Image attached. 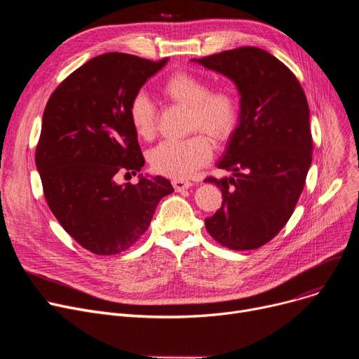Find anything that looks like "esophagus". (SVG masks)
<instances>
[{
	"instance_id": "esophagus-1",
	"label": "esophagus",
	"mask_w": 359,
	"mask_h": 359,
	"mask_svg": "<svg viewBox=\"0 0 359 359\" xmlns=\"http://www.w3.org/2000/svg\"><path fill=\"white\" fill-rule=\"evenodd\" d=\"M172 184H173V187H175V189H176L177 192L184 191V189H189L191 186H194L192 182L183 180V179H173V180H172Z\"/></svg>"
}]
</instances>
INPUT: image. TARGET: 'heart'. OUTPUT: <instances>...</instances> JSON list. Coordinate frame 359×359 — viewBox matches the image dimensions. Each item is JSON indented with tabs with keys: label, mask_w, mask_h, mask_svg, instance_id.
Instances as JSON below:
<instances>
[{
	"label": "heart",
	"mask_w": 359,
	"mask_h": 359,
	"mask_svg": "<svg viewBox=\"0 0 359 359\" xmlns=\"http://www.w3.org/2000/svg\"><path fill=\"white\" fill-rule=\"evenodd\" d=\"M160 93L165 100L187 107V132H206L217 142L233 135L238 122V102L229 87L208 90V84L198 75L177 71L164 80ZM128 116L140 138L154 137L157 113L147 94L138 93L132 97ZM212 154L211 140L203 134H194L182 141H163L149 151L148 161L158 175L186 179L208 164Z\"/></svg>",
	"instance_id": "heart-1"
}]
</instances>
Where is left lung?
I'll list each match as a JSON object with an SVG mask.
<instances>
[{"label":"left lung","instance_id":"8db88e82","mask_svg":"<svg viewBox=\"0 0 359 359\" xmlns=\"http://www.w3.org/2000/svg\"><path fill=\"white\" fill-rule=\"evenodd\" d=\"M230 79L240 94L238 125L218 167L234 177H206L222 205L205 218L222 246L252 250L271 241L294 212L311 164L310 110L295 75L260 48L192 60Z\"/></svg>","mask_w":359,"mask_h":359}]
</instances>
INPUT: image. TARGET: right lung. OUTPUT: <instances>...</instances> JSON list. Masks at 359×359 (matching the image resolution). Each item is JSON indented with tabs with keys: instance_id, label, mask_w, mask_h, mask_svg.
<instances>
[{
	"instance_id": "obj_1",
	"label": "right lung",
	"mask_w": 359,
	"mask_h": 359,
	"mask_svg": "<svg viewBox=\"0 0 359 359\" xmlns=\"http://www.w3.org/2000/svg\"><path fill=\"white\" fill-rule=\"evenodd\" d=\"M167 64L135 55L96 56L56 87L43 111L36 167L45 199L64 230L94 255H118L147 231L161 198L175 192L145 164L128 109L145 81Z\"/></svg>"
}]
</instances>
